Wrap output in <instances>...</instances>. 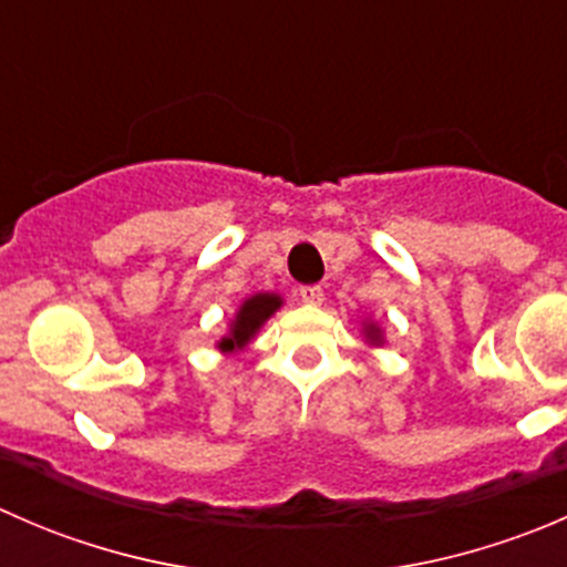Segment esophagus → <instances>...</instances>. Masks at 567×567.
I'll use <instances>...</instances> for the list:
<instances>
[{
    "mask_svg": "<svg viewBox=\"0 0 567 567\" xmlns=\"http://www.w3.org/2000/svg\"><path fill=\"white\" fill-rule=\"evenodd\" d=\"M299 296L307 305H320V301H323V288H320V285H301Z\"/></svg>",
    "mask_w": 567,
    "mask_h": 567,
    "instance_id": "34e87169",
    "label": "esophagus"
}]
</instances>
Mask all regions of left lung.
<instances>
[{"label": "left lung", "instance_id": "8db88e82", "mask_svg": "<svg viewBox=\"0 0 567 567\" xmlns=\"http://www.w3.org/2000/svg\"><path fill=\"white\" fill-rule=\"evenodd\" d=\"M368 337H370V340L381 342V331H379V329H375V326H368Z\"/></svg>", "mask_w": 567, "mask_h": 567}]
</instances>
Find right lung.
Returning a JSON list of instances; mask_svg holds the SVG:
<instances>
[{
    "label": "right lung",
    "instance_id": "right-lung-1",
    "mask_svg": "<svg viewBox=\"0 0 567 567\" xmlns=\"http://www.w3.org/2000/svg\"><path fill=\"white\" fill-rule=\"evenodd\" d=\"M279 305H282V299L274 293H257V296H251V299L244 301L241 310H238V316H236V323H233L230 334L219 342L221 351H236V348L247 346L251 337H255V331L262 326V320H268L271 312H277Z\"/></svg>",
    "mask_w": 567,
    "mask_h": 567
}]
</instances>
